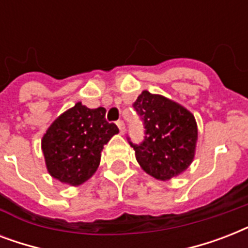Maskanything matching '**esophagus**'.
<instances>
[{
	"mask_svg": "<svg viewBox=\"0 0 248 248\" xmlns=\"http://www.w3.org/2000/svg\"><path fill=\"white\" fill-rule=\"evenodd\" d=\"M117 126H118V128H120L121 134H124V130H126V128H124V121H118V122H117Z\"/></svg>",
	"mask_w": 248,
	"mask_h": 248,
	"instance_id": "obj_1",
	"label": "esophagus"
}]
</instances>
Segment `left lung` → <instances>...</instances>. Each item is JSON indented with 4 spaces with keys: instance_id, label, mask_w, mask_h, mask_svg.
<instances>
[{
    "instance_id": "8db88e82",
    "label": "left lung",
    "mask_w": 248,
    "mask_h": 248,
    "mask_svg": "<svg viewBox=\"0 0 248 248\" xmlns=\"http://www.w3.org/2000/svg\"><path fill=\"white\" fill-rule=\"evenodd\" d=\"M134 108L143 120L145 136L140 144L128 143L141 169L162 181L184 172L196 153L194 116L183 105L147 90L138 96Z\"/></svg>"
}]
</instances>
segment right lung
Returning a JSON list of instances; mask_svg holds the SVG:
<instances>
[{"mask_svg":"<svg viewBox=\"0 0 248 248\" xmlns=\"http://www.w3.org/2000/svg\"><path fill=\"white\" fill-rule=\"evenodd\" d=\"M105 108L82 103L60 114L42 138L41 147L48 173L64 184H83L99 167L101 151L118 127L105 120Z\"/></svg>","mask_w":248,"mask_h":248,"instance_id":"1","label":"right lung"}]
</instances>
